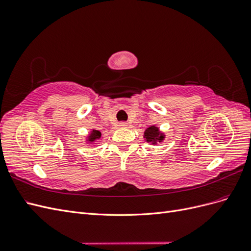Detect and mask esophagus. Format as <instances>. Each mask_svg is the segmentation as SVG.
<instances>
[{
	"label": "esophagus",
	"mask_w": 251,
	"mask_h": 251,
	"mask_svg": "<svg viewBox=\"0 0 251 251\" xmlns=\"http://www.w3.org/2000/svg\"><path fill=\"white\" fill-rule=\"evenodd\" d=\"M119 126H120V127H127L128 125H127L126 123H120V124H119Z\"/></svg>",
	"instance_id": "34e87169"
}]
</instances>
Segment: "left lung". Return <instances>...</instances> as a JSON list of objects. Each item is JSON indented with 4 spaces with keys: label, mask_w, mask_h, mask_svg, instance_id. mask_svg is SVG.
<instances>
[{
    "label": "left lung",
    "mask_w": 251,
    "mask_h": 251,
    "mask_svg": "<svg viewBox=\"0 0 251 251\" xmlns=\"http://www.w3.org/2000/svg\"><path fill=\"white\" fill-rule=\"evenodd\" d=\"M143 138L147 142L151 143L153 146L157 143H160L164 140L165 134L160 131V128L156 126H150L143 134Z\"/></svg>",
    "instance_id": "8db88e82"
}]
</instances>
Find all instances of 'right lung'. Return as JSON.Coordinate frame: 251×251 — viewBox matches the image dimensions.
Returning a JSON list of instances; mask_svg holds the SVG:
<instances>
[{"mask_svg": "<svg viewBox=\"0 0 251 251\" xmlns=\"http://www.w3.org/2000/svg\"><path fill=\"white\" fill-rule=\"evenodd\" d=\"M101 138V133L100 131H97L95 128H92V130L90 131V133L87 135V137L85 139V143L89 144V143H95L98 139Z\"/></svg>", "mask_w": 251, "mask_h": 251, "instance_id": "right-lung-1", "label": "right lung"}]
</instances>
